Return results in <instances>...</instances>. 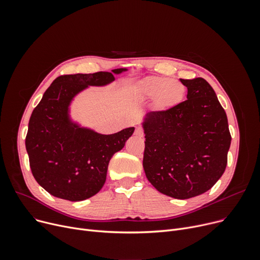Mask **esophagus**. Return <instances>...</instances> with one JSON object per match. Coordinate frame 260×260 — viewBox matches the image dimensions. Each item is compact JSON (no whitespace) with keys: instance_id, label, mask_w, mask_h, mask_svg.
I'll return each instance as SVG.
<instances>
[{"instance_id":"34e87169","label":"esophagus","mask_w":260,"mask_h":260,"mask_svg":"<svg viewBox=\"0 0 260 260\" xmlns=\"http://www.w3.org/2000/svg\"><path fill=\"white\" fill-rule=\"evenodd\" d=\"M135 135H136V136H139V137H143V136H144V131H143V128L140 127V126L136 127V129H135Z\"/></svg>"}]
</instances>
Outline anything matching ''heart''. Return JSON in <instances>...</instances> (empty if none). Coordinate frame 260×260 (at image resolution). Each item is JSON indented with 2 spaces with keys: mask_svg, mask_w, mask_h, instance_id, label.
I'll return each mask as SVG.
<instances>
[{
  "mask_svg": "<svg viewBox=\"0 0 260 260\" xmlns=\"http://www.w3.org/2000/svg\"><path fill=\"white\" fill-rule=\"evenodd\" d=\"M138 91L144 99L153 98V108L156 112L172 111L183 102L186 88L179 81L165 77H147L138 84Z\"/></svg>",
  "mask_w": 260,
  "mask_h": 260,
  "instance_id": "1",
  "label": "heart"
}]
</instances>
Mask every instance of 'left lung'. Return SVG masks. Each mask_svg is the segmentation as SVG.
I'll return each mask as SVG.
<instances>
[{"instance_id": "obj_1", "label": "left lung", "mask_w": 260, "mask_h": 260, "mask_svg": "<svg viewBox=\"0 0 260 260\" xmlns=\"http://www.w3.org/2000/svg\"><path fill=\"white\" fill-rule=\"evenodd\" d=\"M180 81L187 100L144 118L143 169L160 193L188 199L206 193L222 176L232 137L226 114L208 82Z\"/></svg>"}]
</instances>
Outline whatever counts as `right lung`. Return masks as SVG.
<instances>
[{
  "mask_svg": "<svg viewBox=\"0 0 260 260\" xmlns=\"http://www.w3.org/2000/svg\"><path fill=\"white\" fill-rule=\"evenodd\" d=\"M113 73L76 74L58 77L46 89L28 123L25 145L37 182L54 197L81 201L97 194L106 180L108 163L124 146L135 128L101 135L80 127L68 115L75 95L87 86L115 80Z\"/></svg>",
  "mask_w": 260,
  "mask_h": 260,
  "instance_id": "right-lung-1",
  "label": "right lung"
}]
</instances>
